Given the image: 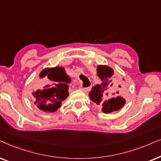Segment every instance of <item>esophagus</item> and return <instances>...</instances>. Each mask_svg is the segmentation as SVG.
Returning <instances> with one entry per match:
<instances>
[{
  "instance_id": "34e87169",
  "label": "esophagus",
  "mask_w": 161,
  "mask_h": 161,
  "mask_svg": "<svg viewBox=\"0 0 161 161\" xmlns=\"http://www.w3.org/2000/svg\"><path fill=\"white\" fill-rule=\"evenodd\" d=\"M79 89L81 90V91H84L86 93V92H87L90 90V87H79Z\"/></svg>"
}]
</instances>
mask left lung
Listing matches in <instances>:
<instances>
[{"mask_svg":"<svg viewBox=\"0 0 161 161\" xmlns=\"http://www.w3.org/2000/svg\"><path fill=\"white\" fill-rule=\"evenodd\" d=\"M97 75L101 84L92 87L89 96L91 101L101 107L104 113L119 110L125 104V98L119 96V81L115 79L114 71L108 65H98Z\"/></svg>","mask_w":161,"mask_h":161,"instance_id":"1","label":"left lung"}]
</instances>
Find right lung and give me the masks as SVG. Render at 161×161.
Here are the masks:
<instances>
[{"label": "right lung", "instance_id": "obj_1", "mask_svg": "<svg viewBox=\"0 0 161 161\" xmlns=\"http://www.w3.org/2000/svg\"><path fill=\"white\" fill-rule=\"evenodd\" d=\"M39 86L32 93L34 104L44 112L53 113L60 108L62 102L67 98L70 78L63 67L45 68L39 75Z\"/></svg>", "mask_w": 161, "mask_h": 161}]
</instances>
